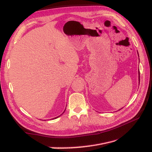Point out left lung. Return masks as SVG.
I'll return each mask as SVG.
<instances>
[{"label":"left lung","mask_w":152,"mask_h":152,"mask_svg":"<svg viewBox=\"0 0 152 152\" xmlns=\"http://www.w3.org/2000/svg\"><path fill=\"white\" fill-rule=\"evenodd\" d=\"M139 56V55H138ZM139 80H140V71H139Z\"/></svg>","instance_id":"left-lung-1"}]
</instances>
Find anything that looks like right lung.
<instances>
[{
    "label": "right lung",
    "instance_id": "obj_1",
    "mask_svg": "<svg viewBox=\"0 0 152 152\" xmlns=\"http://www.w3.org/2000/svg\"><path fill=\"white\" fill-rule=\"evenodd\" d=\"M63 113H64V112H63ZM63 113H62V114H63ZM62 114H61V115H62ZM59 117V116H58V117H55V118H53V119H55V118H58V117Z\"/></svg>",
    "mask_w": 152,
    "mask_h": 152
}]
</instances>
